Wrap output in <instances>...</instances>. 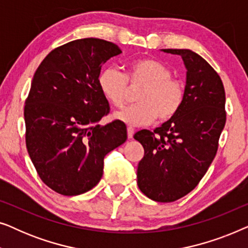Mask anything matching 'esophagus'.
I'll return each instance as SVG.
<instances>
[{
    "label": "esophagus",
    "mask_w": 248,
    "mask_h": 248,
    "mask_svg": "<svg viewBox=\"0 0 248 248\" xmlns=\"http://www.w3.org/2000/svg\"><path fill=\"white\" fill-rule=\"evenodd\" d=\"M133 135H134V128L131 127V126H128L127 127V137H128V139L133 138Z\"/></svg>",
    "instance_id": "esophagus-1"
}]
</instances>
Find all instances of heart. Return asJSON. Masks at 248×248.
<instances>
[{
  "label": "heart",
  "mask_w": 248,
  "mask_h": 248,
  "mask_svg": "<svg viewBox=\"0 0 248 248\" xmlns=\"http://www.w3.org/2000/svg\"><path fill=\"white\" fill-rule=\"evenodd\" d=\"M169 67L160 61L140 59L128 66L126 76L115 67H106L98 76L97 82L103 96L121 108L125 105L127 80L130 83L144 84L137 100L139 104L115 113V118L130 126L150 124L155 120H171L184 103V86L174 79Z\"/></svg>",
  "instance_id": "heart-1"
}]
</instances>
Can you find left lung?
I'll use <instances>...</instances> for the list:
<instances>
[{"label":"left lung","mask_w":248,"mask_h":248,"mask_svg":"<svg viewBox=\"0 0 248 248\" xmlns=\"http://www.w3.org/2000/svg\"><path fill=\"white\" fill-rule=\"evenodd\" d=\"M182 56L186 67L184 103L175 117L154 132L134 134L144 148L138 186L157 202H174L196 187L218 150L226 124V94L219 74L191 49H161Z\"/></svg>","instance_id":"obj_1"}]
</instances>
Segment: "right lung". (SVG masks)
I'll return each mask as SVG.
<instances>
[{
	"mask_svg": "<svg viewBox=\"0 0 248 248\" xmlns=\"http://www.w3.org/2000/svg\"><path fill=\"white\" fill-rule=\"evenodd\" d=\"M121 53L107 40L77 39L52 50L33 74L25 106L27 150L40 179L60 194L94 187L105 155L126 141L123 122L98 124L109 113L98 76Z\"/></svg>",
	"mask_w": 248,
	"mask_h": 248,
	"instance_id": "obj_1",
	"label": "right lung"
}]
</instances>
